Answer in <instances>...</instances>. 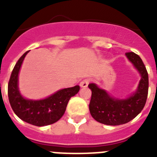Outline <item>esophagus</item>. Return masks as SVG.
<instances>
[{"label":"esophagus","instance_id":"esophagus-1","mask_svg":"<svg viewBox=\"0 0 157 157\" xmlns=\"http://www.w3.org/2000/svg\"><path fill=\"white\" fill-rule=\"evenodd\" d=\"M89 82H90V79H85V80H83V81H81L80 85H81V88H86L89 85Z\"/></svg>","mask_w":157,"mask_h":157}]
</instances>
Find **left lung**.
<instances>
[{
  "mask_svg": "<svg viewBox=\"0 0 157 157\" xmlns=\"http://www.w3.org/2000/svg\"><path fill=\"white\" fill-rule=\"evenodd\" d=\"M125 56L140 76L139 85L134 93L126 98H117L95 83L89 85L92 91L89 111L96 121L104 124L120 125L128 123L134 119L145 105L148 90V75L145 66L140 57L134 52H127Z\"/></svg>",
  "mask_w": 157,
  "mask_h": 157,
  "instance_id": "obj_1",
  "label": "left lung"
}]
</instances>
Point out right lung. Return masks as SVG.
Instances as JSON below:
<instances>
[{
    "label": "right lung",
    "mask_w": 157,
    "mask_h": 157,
    "mask_svg": "<svg viewBox=\"0 0 157 157\" xmlns=\"http://www.w3.org/2000/svg\"><path fill=\"white\" fill-rule=\"evenodd\" d=\"M28 52L29 51L21 56L12 72L8 85L9 103L16 115L22 121L38 127L52 124L62 117L68 101L78 93L80 86L76 85L72 88L60 89L41 100L25 98L20 93L18 76Z\"/></svg>",
    "instance_id": "obj_1"
}]
</instances>
